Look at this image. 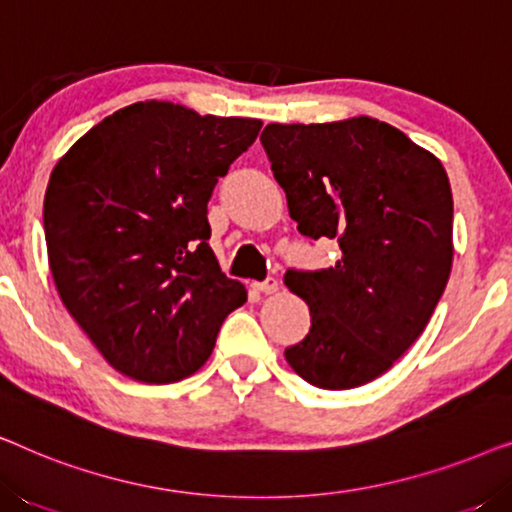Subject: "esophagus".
<instances>
[{
    "mask_svg": "<svg viewBox=\"0 0 512 512\" xmlns=\"http://www.w3.org/2000/svg\"><path fill=\"white\" fill-rule=\"evenodd\" d=\"M254 289L258 293H265V296H270V293H277L279 291V282H277L275 277H268V279H265V282L254 284Z\"/></svg>",
    "mask_w": 512,
    "mask_h": 512,
    "instance_id": "obj_1",
    "label": "esophagus"
}]
</instances>
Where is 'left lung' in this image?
I'll use <instances>...</instances> for the list:
<instances>
[{
  "label": "left lung",
  "instance_id": "left-lung-1",
  "mask_svg": "<svg viewBox=\"0 0 512 512\" xmlns=\"http://www.w3.org/2000/svg\"><path fill=\"white\" fill-rule=\"evenodd\" d=\"M261 144L291 219L310 240H338L326 270H289L310 307L303 342L284 352L319 389L387 373L424 333L452 270V188L431 151L370 116L270 123Z\"/></svg>",
  "mask_w": 512,
  "mask_h": 512
}]
</instances>
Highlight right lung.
<instances>
[{"label": "right lung", "instance_id": "right-lung-1", "mask_svg": "<svg viewBox=\"0 0 512 512\" xmlns=\"http://www.w3.org/2000/svg\"><path fill=\"white\" fill-rule=\"evenodd\" d=\"M261 125L135 102L53 167L44 230L55 289L118 373L184 380L205 366L223 319L247 303L207 244V202Z\"/></svg>", "mask_w": 512, "mask_h": 512}]
</instances>
